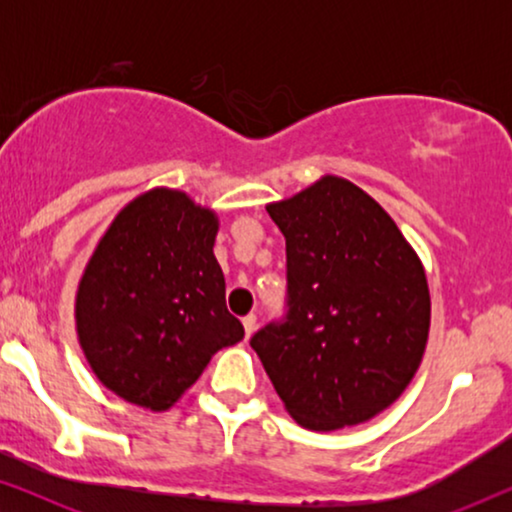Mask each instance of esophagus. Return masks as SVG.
<instances>
[{
  "label": "esophagus",
  "instance_id": "1",
  "mask_svg": "<svg viewBox=\"0 0 512 512\" xmlns=\"http://www.w3.org/2000/svg\"><path fill=\"white\" fill-rule=\"evenodd\" d=\"M242 324H244V335L249 338V335L256 331V317H254V314H247V317L242 319Z\"/></svg>",
  "mask_w": 512,
  "mask_h": 512
}]
</instances>
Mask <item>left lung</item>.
I'll return each mask as SVG.
<instances>
[{"mask_svg":"<svg viewBox=\"0 0 512 512\" xmlns=\"http://www.w3.org/2000/svg\"><path fill=\"white\" fill-rule=\"evenodd\" d=\"M268 214L286 240V303L251 347L300 426L366 422L422 363L431 324L422 263L391 216L347 179H319Z\"/></svg>","mask_w":512,"mask_h":512,"instance_id":"1","label":"left lung"}]
</instances>
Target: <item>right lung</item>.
I'll list each match as a JSON object with an SVG mask.
<instances>
[{
  "instance_id": "1",
  "label": "right lung",
  "mask_w": 512,
  "mask_h": 512,
  "mask_svg": "<svg viewBox=\"0 0 512 512\" xmlns=\"http://www.w3.org/2000/svg\"><path fill=\"white\" fill-rule=\"evenodd\" d=\"M214 212L186 193L132 200L97 244L76 293V331L104 387L167 410L221 347L244 338L214 258Z\"/></svg>"
}]
</instances>
